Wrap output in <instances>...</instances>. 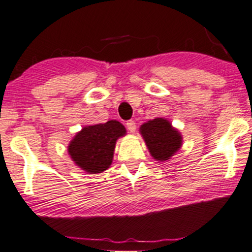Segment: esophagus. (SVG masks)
<instances>
[{
  "label": "esophagus",
  "mask_w": 252,
  "mask_h": 252,
  "mask_svg": "<svg viewBox=\"0 0 252 252\" xmlns=\"http://www.w3.org/2000/svg\"><path fill=\"white\" fill-rule=\"evenodd\" d=\"M127 128H128V130L130 133H134L135 132V129H136V124H135V122H133V120H129V122H127Z\"/></svg>",
  "instance_id": "1"
}]
</instances>
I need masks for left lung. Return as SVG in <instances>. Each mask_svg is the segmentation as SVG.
Wrapping results in <instances>:
<instances>
[{"mask_svg":"<svg viewBox=\"0 0 252 252\" xmlns=\"http://www.w3.org/2000/svg\"><path fill=\"white\" fill-rule=\"evenodd\" d=\"M139 130L150 155L156 161H169L182 148V134L168 119L148 120L140 126Z\"/></svg>","mask_w":252,"mask_h":252,"instance_id":"obj_1","label":"left lung"}]
</instances>
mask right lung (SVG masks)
I'll return each instance as SVG.
<instances>
[{
    "label": "right lung",
    "instance_id": "obj_1",
    "mask_svg": "<svg viewBox=\"0 0 252 252\" xmlns=\"http://www.w3.org/2000/svg\"><path fill=\"white\" fill-rule=\"evenodd\" d=\"M125 135V126L117 120L86 126L70 140L68 155L83 171L100 174L112 164L117 140Z\"/></svg>",
    "mask_w": 252,
    "mask_h": 252
}]
</instances>
